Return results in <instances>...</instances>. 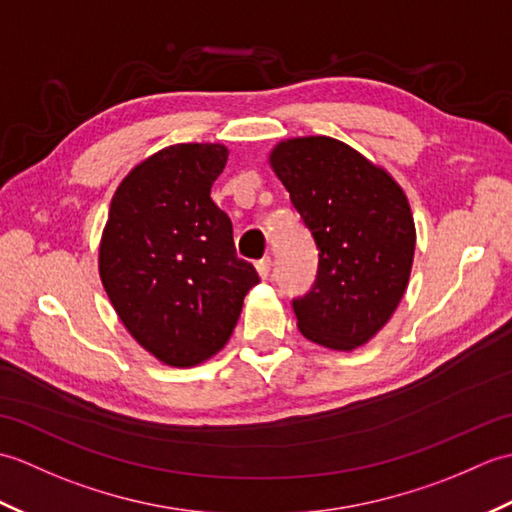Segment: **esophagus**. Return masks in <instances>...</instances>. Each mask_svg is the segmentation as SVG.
Masks as SVG:
<instances>
[{
  "label": "esophagus",
  "mask_w": 512,
  "mask_h": 512,
  "mask_svg": "<svg viewBox=\"0 0 512 512\" xmlns=\"http://www.w3.org/2000/svg\"><path fill=\"white\" fill-rule=\"evenodd\" d=\"M270 268H273V259H270V257H264V259H259V262H257V273L262 279H268Z\"/></svg>",
  "instance_id": "obj_1"
}]
</instances>
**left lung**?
<instances>
[{
	"mask_svg": "<svg viewBox=\"0 0 512 512\" xmlns=\"http://www.w3.org/2000/svg\"><path fill=\"white\" fill-rule=\"evenodd\" d=\"M270 167L319 248L314 286L292 301L301 334L339 352L374 339L405 295L416 226L405 191L350 145L288 138Z\"/></svg>",
	"mask_w": 512,
	"mask_h": 512,
	"instance_id": "obj_1",
	"label": "left lung"
}]
</instances>
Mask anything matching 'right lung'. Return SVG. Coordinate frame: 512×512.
Instances as JSON below:
<instances>
[{
    "instance_id": "right-lung-1",
    "label": "right lung",
    "mask_w": 512,
    "mask_h": 512,
    "mask_svg": "<svg viewBox=\"0 0 512 512\" xmlns=\"http://www.w3.org/2000/svg\"><path fill=\"white\" fill-rule=\"evenodd\" d=\"M228 149L182 143L127 173L110 204L99 248L103 288L127 332L171 367L204 363L226 345L248 290L233 224L211 200Z\"/></svg>"
}]
</instances>
